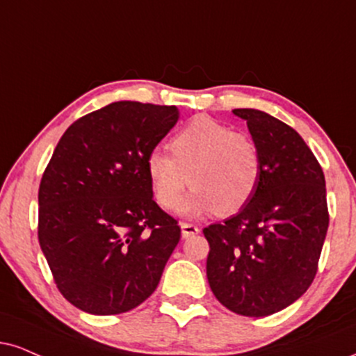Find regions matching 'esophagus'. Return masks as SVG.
<instances>
[{
	"mask_svg": "<svg viewBox=\"0 0 356 356\" xmlns=\"http://www.w3.org/2000/svg\"><path fill=\"white\" fill-rule=\"evenodd\" d=\"M181 229H182V237L184 238L192 237V235H195V234L200 232L199 227H197L195 224H189V222H182Z\"/></svg>",
	"mask_w": 356,
	"mask_h": 356,
	"instance_id": "34e87169",
	"label": "esophagus"
}]
</instances>
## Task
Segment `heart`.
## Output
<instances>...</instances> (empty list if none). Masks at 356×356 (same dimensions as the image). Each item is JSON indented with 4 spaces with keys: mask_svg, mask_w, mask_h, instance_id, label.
I'll use <instances>...</instances> for the list:
<instances>
[{
    "mask_svg": "<svg viewBox=\"0 0 356 356\" xmlns=\"http://www.w3.org/2000/svg\"><path fill=\"white\" fill-rule=\"evenodd\" d=\"M169 149L172 156L152 151L147 157V175L164 209L177 207L189 184L194 191L182 205L186 216H230L245 207L259 187L262 156L245 132L199 115L170 139Z\"/></svg>",
    "mask_w": 356,
    "mask_h": 356,
    "instance_id": "obj_1",
    "label": "heart"
}]
</instances>
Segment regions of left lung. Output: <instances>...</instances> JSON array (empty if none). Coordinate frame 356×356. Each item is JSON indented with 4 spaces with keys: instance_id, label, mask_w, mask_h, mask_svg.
I'll return each instance as SVG.
<instances>
[{
    "instance_id": "obj_1",
    "label": "left lung",
    "mask_w": 356,
    "mask_h": 356,
    "mask_svg": "<svg viewBox=\"0 0 356 356\" xmlns=\"http://www.w3.org/2000/svg\"><path fill=\"white\" fill-rule=\"evenodd\" d=\"M245 119L262 156L254 197L237 216L202 230L207 278L222 305L243 316L284 310L307 292L318 270L328 205L325 175L300 134L257 109Z\"/></svg>"
}]
</instances>
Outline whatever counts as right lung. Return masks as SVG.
Listing matches in <instances>:
<instances>
[{
    "instance_id": "1",
    "label": "right lung",
    "mask_w": 356,
    "mask_h": 356,
    "mask_svg": "<svg viewBox=\"0 0 356 356\" xmlns=\"http://www.w3.org/2000/svg\"><path fill=\"white\" fill-rule=\"evenodd\" d=\"M175 106L119 101L67 127L41 177L38 238L54 284L92 315L140 305L181 241L152 199L147 157L175 126Z\"/></svg>"
}]
</instances>
